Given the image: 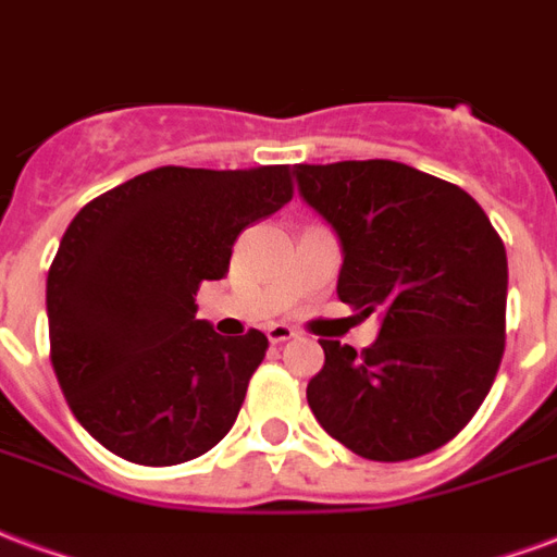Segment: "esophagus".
<instances>
[{"label":"esophagus","instance_id":"obj_1","mask_svg":"<svg viewBox=\"0 0 557 557\" xmlns=\"http://www.w3.org/2000/svg\"><path fill=\"white\" fill-rule=\"evenodd\" d=\"M295 330L286 324H271L269 326V342L271 345H283V342H288V338H295Z\"/></svg>","mask_w":557,"mask_h":557}]
</instances>
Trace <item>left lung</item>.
<instances>
[{"label": "left lung", "mask_w": 557, "mask_h": 557, "mask_svg": "<svg viewBox=\"0 0 557 557\" xmlns=\"http://www.w3.org/2000/svg\"><path fill=\"white\" fill-rule=\"evenodd\" d=\"M304 201L342 242L338 297L380 335L321 342L318 423L356 456L409 461L465 430L505 350V245L465 189L394 160L295 165Z\"/></svg>", "instance_id": "8db88e82"}]
</instances>
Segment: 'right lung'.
Returning a JSON list of instances; mask_svg holds the SVG:
<instances>
[{"mask_svg":"<svg viewBox=\"0 0 557 557\" xmlns=\"http://www.w3.org/2000/svg\"><path fill=\"white\" fill-rule=\"evenodd\" d=\"M292 193L288 165H160L72 219L46 280L49 345L72 414L101 447L169 467L231 432L269 338L219 335L195 318V292Z\"/></svg>","mask_w":557,"mask_h":557,"instance_id":"obj_1","label":"right lung"}]
</instances>
